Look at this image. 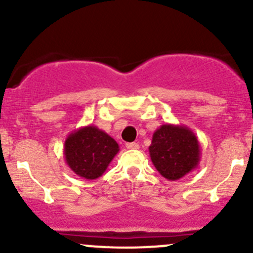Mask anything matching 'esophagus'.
I'll return each instance as SVG.
<instances>
[{"mask_svg": "<svg viewBox=\"0 0 253 253\" xmlns=\"http://www.w3.org/2000/svg\"><path fill=\"white\" fill-rule=\"evenodd\" d=\"M126 148L127 149H138L139 148V144L136 142H132V143H127L126 144Z\"/></svg>", "mask_w": 253, "mask_h": 253, "instance_id": "esophagus-1", "label": "esophagus"}]
</instances>
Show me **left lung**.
<instances>
[{
	"label": "left lung",
	"instance_id": "obj_1",
	"mask_svg": "<svg viewBox=\"0 0 253 253\" xmlns=\"http://www.w3.org/2000/svg\"><path fill=\"white\" fill-rule=\"evenodd\" d=\"M149 155L163 177L176 181L197 169L201 162L200 142L187 126L165 124L153 133Z\"/></svg>",
	"mask_w": 253,
	"mask_h": 253
}]
</instances>
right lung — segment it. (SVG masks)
<instances>
[{"label":"right lung","instance_id":"add662e5","mask_svg":"<svg viewBox=\"0 0 253 253\" xmlns=\"http://www.w3.org/2000/svg\"><path fill=\"white\" fill-rule=\"evenodd\" d=\"M119 150L117 142L93 125L71 132L63 145L68 168L85 180L100 177Z\"/></svg>","mask_w":253,"mask_h":253}]
</instances>
